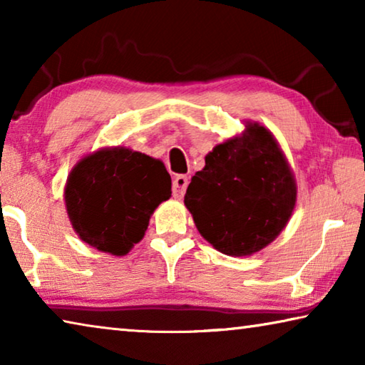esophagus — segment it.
<instances>
[{"label": "esophagus", "mask_w": 365, "mask_h": 365, "mask_svg": "<svg viewBox=\"0 0 365 365\" xmlns=\"http://www.w3.org/2000/svg\"><path fill=\"white\" fill-rule=\"evenodd\" d=\"M188 187V177L187 175H177L174 178V183H172V193L177 197V200H182L185 191Z\"/></svg>", "instance_id": "esophagus-1"}]
</instances>
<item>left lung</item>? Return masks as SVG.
<instances>
[{
	"mask_svg": "<svg viewBox=\"0 0 365 365\" xmlns=\"http://www.w3.org/2000/svg\"><path fill=\"white\" fill-rule=\"evenodd\" d=\"M296 205V180L267 128L246 130L214 146L185 195L202 238L227 256H251L279 237Z\"/></svg>",
	"mask_w": 365,
	"mask_h": 365,
	"instance_id": "1",
	"label": "left lung"
}]
</instances>
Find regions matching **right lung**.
<instances>
[{"label": "right lung", "instance_id": "obj_1", "mask_svg": "<svg viewBox=\"0 0 365 365\" xmlns=\"http://www.w3.org/2000/svg\"><path fill=\"white\" fill-rule=\"evenodd\" d=\"M170 187L159 159L123 146L103 148L72 169L66 209L82 242L123 256L145 237L154 209L170 197Z\"/></svg>", "mask_w": 365, "mask_h": 365}]
</instances>
